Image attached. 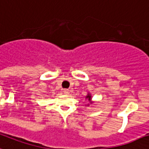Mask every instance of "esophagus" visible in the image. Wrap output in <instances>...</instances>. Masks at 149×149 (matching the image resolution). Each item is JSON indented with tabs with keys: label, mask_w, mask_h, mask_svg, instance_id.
Returning a JSON list of instances; mask_svg holds the SVG:
<instances>
[{
	"label": "esophagus",
	"mask_w": 149,
	"mask_h": 149,
	"mask_svg": "<svg viewBox=\"0 0 149 149\" xmlns=\"http://www.w3.org/2000/svg\"><path fill=\"white\" fill-rule=\"evenodd\" d=\"M63 93L65 94V95H69V93H70V92H69L68 89H64V91H63Z\"/></svg>",
	"instance_id": "1"
}]
</instances>
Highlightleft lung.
<instances>
[{"instance_id":"8db88e82","label":"left lung","mask_w":149,"mask_h":149,"mask_svg":"<svg viewBox=\"0 0 149 149\" xmlns=\"http://www.w3.org/2000/svg\"><path fill=\"white\" fill-rule=\"evenodd\" d=\"M85 100H88V102H89V103H90V104H92V103H94V102H93V100H92V95H91V93H88V94L86 95V96H85ZM88 106H89V104H88Z\"/></svg>"}]
</instances>
